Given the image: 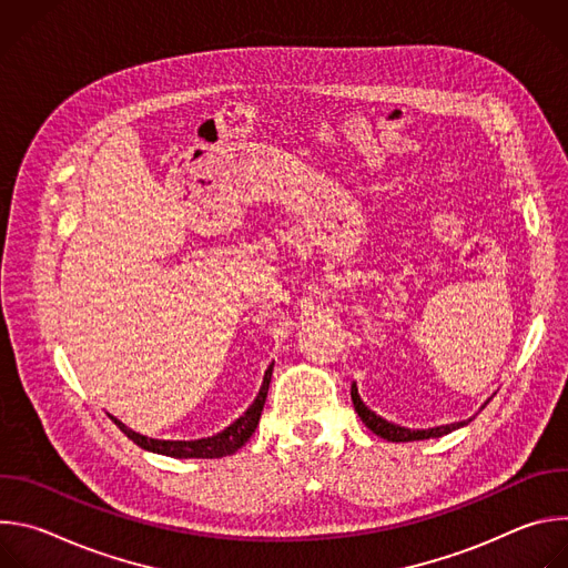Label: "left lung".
I'll return each mask as SVG.
<instances>
[{"label":"left lung","mask_w":568,"mask_h":568,"mask_svg":"<svg viewBox=\"0 0 568 568\" xmlns=\"http://www.w3.org/2000/svg\"><path fill=\"white\" fill-rule=\"evenodd\" d=\"M351 397H353V404H355V412L357 416L362 418V423L379 438L384 440H390V443H412V440H427V438H440L458 427H465L469 420H460V423H452V425H440V427H429V429H407V427H399V425H393L384 418H379L375 412H371L366 404L362 402L359 393H357V386L353 384L351 388ZM485 407V404H483ZM480 407V409H483Z\"/></svg>","instance_id":"8db88e82"}]
</instances>
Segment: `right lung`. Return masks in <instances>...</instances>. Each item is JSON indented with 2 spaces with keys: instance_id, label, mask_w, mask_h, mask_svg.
<instances>
[{
  "instance_id": "add662e5",
  "label": "right lung",
  "mask_w": 568,
  "mask_h": 568,
  "mask_svg": "<svg viewBox=\"0 0 568 568\" xmlns=\"http://www.w3.org/2000/svg\"><path fill=\"white\" fill-rule=\"evenodd\" d=\"M272 368H274V364L265 371L263 386H261L256 399L252 402V407L245 414H242L233 425H229L226 429H222L220 434L209 436V438H200V440H156V438H148V436H141V434L128 429L114 416H110V418L132 443H136L145 452L164 454V456H173V458H220V456L237 452L256 432L263 407H265V399H267L270 382H272Z\"/></svg>"
}]
</instances>
